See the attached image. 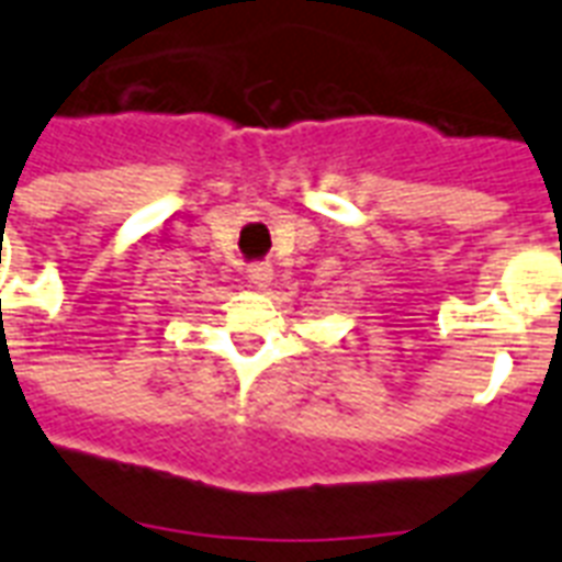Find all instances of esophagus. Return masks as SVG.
I'll list each match as a JSON object with an SVG mask.
<instances>
[{
    "instance_id": "1",
    "label": "esophagus",
    "mask_w": 562,
    "mask_h": 562,
    "mask_svg": "<svg viewBox=\"0 0 562 562\" xmlns=\"http://www.w3.org/2000/svg\"><path fill=\"white\" fill-rule=\"evenodd\" d=\"M246 276H249V281L255 286H267L272 281V267L269 263H249Z\"/></svg>"
}]
</instances>
